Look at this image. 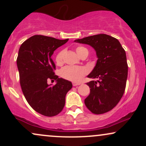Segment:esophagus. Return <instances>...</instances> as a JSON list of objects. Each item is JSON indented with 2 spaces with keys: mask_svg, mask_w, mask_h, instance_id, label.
Returning <instances> with one entry per match:
<instances>
[{
  "mask_svg": "<svg viewBox=\"0 0 146 146\" xmlns=\"http://www.w3.org/2000/svg\"><path fill=\"white\" fill-rule=\"evenodd\" d=\"M72 84H73V86H78V85L81 84V83H80V82H72Z\"/></svg>",
  "mask_w": 146,
  "mask_h": 146,
  "instance_id": "esophagus-1",
  "label": "esophagus"
}]
</instances>
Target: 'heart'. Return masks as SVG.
<instances>
[{
  "label": "heart",
  "instance_id": "heart-1",
  "mask_svg": "<svg viewBox=\"0 0 146 146\" xmlns=\"http://www.w3.org/2000/svg\"><path fill=\"white\" fill-rule=\"evenodd\" d=\"M76 53L79 56L82 58L84 56H88V51L86 48L79 46L75 48ZM64 51H61L57 53L56 56V62L58 65L61 66L63 64ZM87 73V69L84 66H66L62 68L60 72V76L65 80L72 82H79Z\"/></svg>",
  "mask_w": 146,
  "mask_h": 146
}]
</instances>
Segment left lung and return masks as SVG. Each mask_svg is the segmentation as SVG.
I'll list each match as a JSON object with an SVG mask.
<instances>
[{
	"mask_svg": "<svg viewBox=\"0 0 146 146\" xmlns=\"http://www.w3.org/2000/svg\"><path fill=\"white\" fill-rule=\"evenodd\" d=\"M89 44L96 51L98 60L88 78L90 94L84 104L93 114L100 115L117 105L125 92L128 66L125 50L117 39L106 34H98L76 40Z\"/></svg>",
	"mask_w": 146,
	"mask_h": 146,
	"instance_id": "obj_1",
	"label": "left lung"
}]
</instances>
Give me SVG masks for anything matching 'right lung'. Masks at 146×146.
<instances>
[{"mask_svg": "<svg viewBox=\"0 0 146 146\" xmlns=\"http://www.w3.org/2000/svg\"><path fill=\"white\" fill-rule=\"evenodd\" d=\"M68 40L35 35L19 48L16 62L22 91L31 108L44 116H56L62 110L66 93L72 88L71 82L55 74L51 58L55 50ZM48 80L57 83L48 85Z\"/></svg>", "mask_w": 146, "mask_h": 146, "instance_id": "obj_1", "label": "right lung"}]
</instances>
